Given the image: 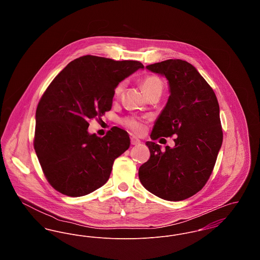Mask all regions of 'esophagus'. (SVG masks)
<instances>
[{"instance_id": "1", "label": "esophagus", "mask_w": 260, "mask_h": 260, "mask_svg": "<svg viewBox=\"0 0 260 260\" xmlns=\"http://www.w3.org/2000/svg\"><path fill=\"white\" fill-rule=\"evenodd\" d=\"M131 142H132V144L133 145H137V144H139L140 143V140L138 139V138H136V137H131Z\"/></svg>"}]
</instances>
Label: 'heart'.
Returning <instances> with one entry per match:
<instances>
[{
  "mask_svg": "<svg viewBox=\"0 0 260 260\" xmlns=\"http://www.w3.org/2000/svg\"><path fill=\"white\" fill-rule=\"evenodd\" d=\"M141 87L144 91V93H148L150 91L154 90V89H162V83H161L160 78H158L155 75H148L146 77H144L141 81ZM124 83H120L117 87H115L114 90V95L115 98H119L123 91H124ZM124 124L131 128L133 132L135 133H140L142 131V124H140V122H138L134 118H128L124 120Z\"/></svg>",
  "mask_w": 260,
  "mask_h": 260,
  "instance_id": "b5f03b06",
  "label": "heart"
}]
</instances>
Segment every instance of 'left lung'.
Segmentation results:
<instances>
[{"mask_svg": "<svg viewBox=\"0 0 260 260\" xmlns=\"http://www.w3.org/2000/svg\"><path fill=\"white\" fill-rule=\"evenodd\" d=\"M167 78L170 96L157 118L151 139L175 135L174 147L147 141L150 159L138 171L141 184L168 201H181L199 192L210 178L222 145L219 105L214 91L190 63L168 59L147 65Z\"/></svg>", "mask_w": 260, "mask_h": 260, "instance_id": "left-lung-1", "label": "left lung"}]
</instances>
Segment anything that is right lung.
<instances>
[{
  "label": "right lung",
  "instance_id": "obj_1",
  "mask_svg": "<svg viewBox=\"0 0 260 260\" xmlns=\"http://www.w3.org/2000/svg\"><path fill=\"white\" fill-rule=\"evenodd\" d=\"M142 63L85 55L70 62L43 94L36 110L34 148L48 181L70 197L87 195L109 179L113 162L131 144L113 126L88 134V121L111 110L114 90Z\"/></svg>",
  "mask_w": 260,
  "mask_h": 260
}]
</instances>
